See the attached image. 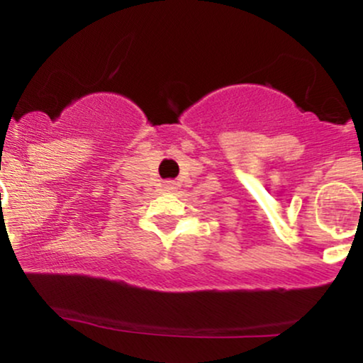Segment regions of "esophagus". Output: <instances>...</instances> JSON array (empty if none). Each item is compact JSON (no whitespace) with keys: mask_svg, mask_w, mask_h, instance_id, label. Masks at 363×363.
Segmentation results:
<instances>
[{"mask_svg":"<svg viewBox=\"0 0 363 363\" xmlns=\"http://www.w3.org/2000/svg\"><path fill=\"white\" fill-rule=\"evenodd\" d=\"M174 186H176V184H174V181H165V182H164L165 191H172Z\"/></svg>","mask_w":363,"mask_h":363,"instance_id":"obj_1","label":"esophagus"}]
</instances>
